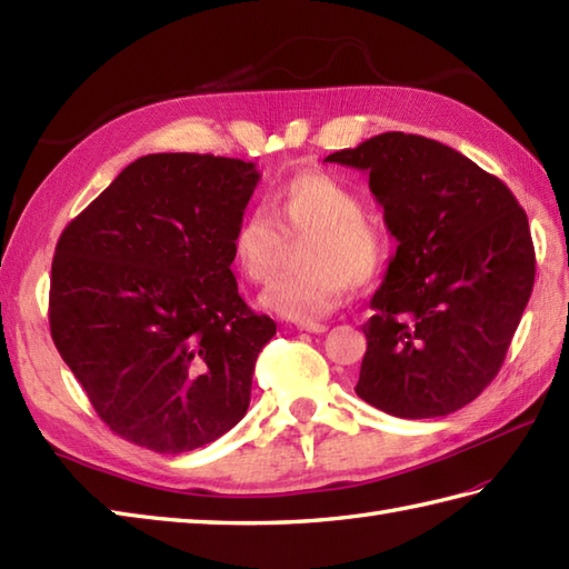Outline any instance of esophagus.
<instances>
[{
	"label": "esophagus",
	"instance_id": "obj_1",
	"mask_svg": "<svg viewBox=\"0 0 569 569\" xmlns=\"http://www.w3.org/2000/svg\"><path fill=\"white\" fill-rule=\"evenodd\" d=\"M300 332H312V335H322L328 332V325L325 322H312V325H298Z\"/></svg>",
	"mask_w": 569,
	"mask_h": 569
}]
</instances>
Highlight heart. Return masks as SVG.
<instances>
[{
	"label": "heart",
	"instance_id": "1",
	"mask_svg": "<svg viewBox=\"0 0 569 569\" xmlns=\"http://www.w3.org/2000/svg\"><path fill=\"white\" fill-rule=\"evenodd\" d=\"M266 210L241 217L232 234V257L251 283L278 271L286 239L308 241L300 251L303 273L281 278L261 296L278 318L312 325L342 303L347 283L367 286L389 259L381 229L365 217V202L340 178L308 171L266 192Z\"/></svg>",
	"mask_w": 569,
	"mask_h": 569
}]
</instances>
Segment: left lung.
Masks as SVG:
<instances>
[{"label":"left lung","mask_w":569,"mask_h":569,"mask_svg":"<svg viewBox=\"0 0 569 569\" xmlns=\"http://www.w3.org/2000/svg\"><path fill=\"white\" fill-rule=\"evenodd\" d=\"M330 163L369 176L398 247L361 325L359 398L440 418L497 377L536 281L528 217L497 176L418 134L386 131Z\"/></svg>","instance_id":"left-lung-1"}]
</instances>
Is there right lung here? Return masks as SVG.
<instances>
[{"label":"right lung","mask_w":569,"mask_h":569,"mask_svg":"<svg viewBox=\"0 0 569 569\" xmlns=\"http://www.w3.org/2000/svg\"><path fill=\"white\" fill-rule=\"evenodd\" d=\"M259 178L224 156L149 153L60 234L51 337L119 438L180 455L244 418L253 365L276 335L229 269Z\"/></svg>","instance_id":"obj_1"}]
</instances>
